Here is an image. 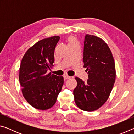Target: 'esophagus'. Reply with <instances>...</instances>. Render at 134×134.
<instances>
[{"instance_id": "esophagus-1", "label": "esophagus", "mask_w": 134, "mask_h": 134, "mask_svg": "<svg viewBox=\"0 0 134 134\" xmlns=\"http://www.w3.org/2000/svg\"><path fill=\"white\" fill-rule=\"evenodd\" d=\"M70 78H71V77H70V76H69L65 75V76H64V80H67V79H70Z\"/></svg>"}]
</instances>
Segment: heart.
Listing matches in <instances>:
<instances>
[{
  "label": "heart",
  "mask_w": 134,
  "mask_h": 134,
  "mask_svg": "<svg viewBox=\"0 0 134 134\" xmlns=\"http://www.w3.org/2000/svg\"><path fill=\"white\" fill-rule=\"evenodd\" d=\"M67 42L69 45H70V44H73V43L77 42V41L76 39L73 37V36H69L67 38Z\"/></svg>",
  "instance_id": "obj_1"
}]
</instances>
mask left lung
Wrapping results in <instances>:
<instances>
[{
    "instance_id": "1",
    "label": "left lung",
    "mask_w": 134,
    "mask_h": 134,
    "mask_svg": "<svg viewBox=\"0 0 134 134\" xmlns=\"http://www.w3.org/2000/svg\"><path fill=\"white\" fill-rule=\"evenodd\" d=\"M83 62L89 79L85 82L76 77L77 85L73 90L74 101L80 109L93 112L104 105L109 97L116 79L115 61L105 41L87 34Z\"/></svg>"
}]
</instances>
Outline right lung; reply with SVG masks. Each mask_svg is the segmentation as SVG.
<instances>
[{
	"instance_id": "1",
	"label": "right lung",
	"mask_w": 134,
	"mask_h": 134,
	"mask_svg": "<svg viewBox=\"0 0 134 134\" xmlns=\"http://www.w3.org/2000/svg\"><path fill=\"white\" fill-rule=\"evenodd\" d=\"M59 36L44 38L25 53L19 68V80L22 94L29 105L37 109L53 107L62 90L64 78L47 74L54 66V53Z\"/></svg>"
}]
</instances>
